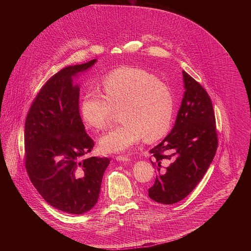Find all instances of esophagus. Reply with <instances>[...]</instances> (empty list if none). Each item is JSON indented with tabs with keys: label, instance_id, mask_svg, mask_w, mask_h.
<instances>
[{
	"label": "esophagus",
	"instance_id": "34e87169",
	"mask_svg": "<svg viewBox=\"0 0 251 251\" xmlns=\"http://www.w3.org/2000/svg\"><path fill=\"white\" fill-rule=\"evenodd\" d=\"M115 159L119 162H128V161H131L130 157L128 155H119V156H116Z\"/></svg>",
	"mask_w": 251,
	"mask_h": 251
}]
</instances>
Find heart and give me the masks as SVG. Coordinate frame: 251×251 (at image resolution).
Instances as JSON below:
<instances>
[{"label":"heart","mask_w":251,"mask_h":251,"mask_svg":"<svg viewBox=\"0 0 251 251\" xmlns=\"http://www.w3.org/2000/svg\"><path fill=\"white\" fill-rule=\"evenodd\" d=\"M100 86L102 94L93 89L83 95L80 113L88 127L102 130L112 119L114 109H119V125L99 140L103 151H126L144 137L153 142L170 130L175 109L173 92L149 71L120 67L105 75Z\"/></svg>","instance_id":"1"}]
</instances>
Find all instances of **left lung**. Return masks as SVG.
Masks as SVG:
<instances>
[{
	"label": "left lung",
	"mask_w": 251,
	"mask_h": 251,
	"mask_svg": "<svg viewBox=\"0 0 251 251\" xmlns=\"http://www.w3.org/2000/svg\"><path fill=\"white\" fill-rule=\"evenodd\" d=\"M185 93L171 133L150 150L157 176L149 197L173 204L201 182L216 155L219 139L212 103L205 89L183 71ZM170 160L171 163L167 165Z\"/></svg>",
	"instance_id": "obj_1"
}]
</instances>
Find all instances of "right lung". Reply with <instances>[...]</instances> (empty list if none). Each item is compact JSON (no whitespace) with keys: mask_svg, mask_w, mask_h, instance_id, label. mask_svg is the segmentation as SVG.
Masks as SVG:
<instances>
[{"mask_svg":"<svg viewBox=\"0 0 251 251\" xmlns=\"http://www.w3.org/2000/svg\"><path fill=\"white\" fill-rule=\"evenodd\" d=\"M96 62L67 66L52 75L33 99L25 124L28 177L53 207L73 214L97 202L110 160L87 157L94 146L79 113V86L73 77Z\"/></svg>","mask_w":251,"mask_h":251,"instance_id":"obj_1","label":"right lung"}]
</instances>
